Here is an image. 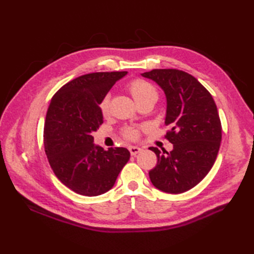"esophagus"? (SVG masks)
<instances>
[{
  "label": "esophagus",
  "mask_w": 254,
  "mask_h": 254,
  "mask_svg": "<svg viewBox=\"0 0 254 254\" xmlns=\"http://www.w3.org/2000/svg\"><path fill=\"white\" fill-rule=\"evenodd\" d=\"M128 150H130V153H131V155L132 156H135L136 154H138L139 152H141V148L139 147H137V146H130L128 147Z\"/></svg>",
  "instance_id": "esophagus-1"
}]
</instances>
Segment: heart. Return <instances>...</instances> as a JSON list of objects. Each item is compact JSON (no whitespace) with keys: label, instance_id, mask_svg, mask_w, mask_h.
<instances>
[{"label":"heart","instance_id":"b5f03b06","mask_svg":"<svg viewBox=\"0 0 254 254\" xmlns=\"http://www.w3.org/2000/svg\"><path fill=\"white\" fill-rule=\"evenodd\" d=\"M127 89L130 91L133 99L135 100L136 104H141V102L147 101V100H154L156 101L158 98V93L154 86L149 82L145 79H134L131 83H128ZM109 106H110V96L106 95L100 101V111L101 115L107 117L109 115ZM126 136L128 138H135L137 136V132L134 128H127L126 131Z\"/></svg>","mask_w":254,"mask_h":254}]
</instances>
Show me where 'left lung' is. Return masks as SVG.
<instances>
[{
  "instance_id": "obj_1",
  "label": "left lung",
  "mask_w": 254,
  "mask_h": 254,
  "mask_svg": "<svg viewBox=\"0 0 254 254\" xmlns=\"http://www.w3.org/2000/svg\"><path fill=\"white\" fill-rule=\"evenodd\" d=\"M142 76L164 90L165 124L170 127L166 137L174 144L170 153L150 147L157 165L149 179L163 192H186L203 180L216 160L222 141L216 104L195 77L179 69H153Z\"/></svg>"
}]
</instances>
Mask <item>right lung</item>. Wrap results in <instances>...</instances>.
Returning <instances> with one entry per match:
<instances>
[{"label":"right lung","mask_w":254,"mask_h":254,"mask_svg":"<svg viewBox=\"0 0 254 254\" xmlns=\"http://www.w3.org/2000/svg\"><path fill=\"white\" fill-rule=\"evenodd\" d=\"M127 72L82 75L52 97L45 121V149L57 178L72 191L86 196L104 194L115 186L130 159L124 147L105 150L91 133L104 122L100 101Z\"/></svg>","instance_id":"obj_1"}]
</instances>
